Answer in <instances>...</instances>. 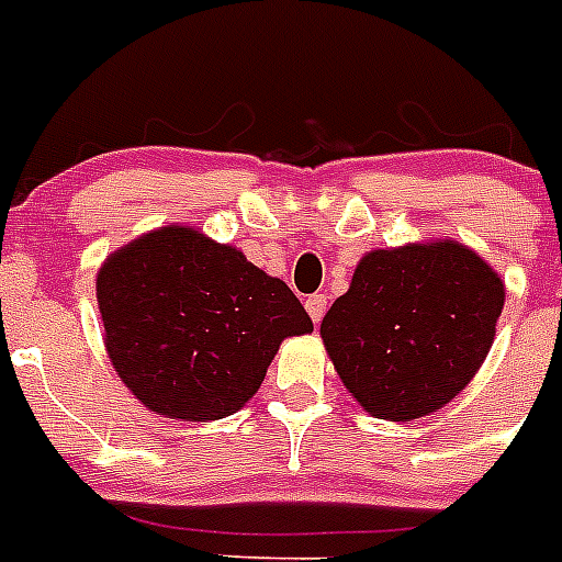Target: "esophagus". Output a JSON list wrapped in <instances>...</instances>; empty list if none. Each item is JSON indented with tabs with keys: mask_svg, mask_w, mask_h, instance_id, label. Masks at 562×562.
Segmentation results:
<instances>
[{
	"mask_svg": "<svg viewBox=\"0 0 562 562\" xmlns=\"http://www.w3.org/2000/svg\"><path fill=\"white\" fill-rule=\"evenodd\" d=\"M306 312H310V317L315 321V324H321V317H324L326 312V295L315 292V295L306 297Z\"/></svg>",
	"mask_w": 562,
	"mask_h": 562,
	"instance_id": "34e87169",
	"label": "esophagus"
}]
</instances>
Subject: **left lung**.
I'll return each instance as SVG.
<instances>
[{
  "label": "left lung",
  "instance_id": "obj_1",
  "mask_svg": "<svg viewBox=\"0 0 562 562\" xmlns=\"http://www.w3.org/2000/svg\"><path fill=\"white\" fill-rule=\"evenodd\" d=\"M504 310V281L456 241L374 250L321 337L369 414L411 422L448 405L481 369Z\"/></svg>",
  "mask_w": 562,
  "mask_h": 562
}]
</instances>
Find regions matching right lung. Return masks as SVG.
Returning a JSON list of instances; mask_svg holds the SVG:
<instances>
[{
	"label": "right lung",
	"mask_w": 562,
	"mask_h": 562,
	"mask_svg": "<svg viewBox=\"0 0 562 562\" xmlns=\"http://www.w3.org/2000/svg\"><path fill=\"white\" fill-rule=\"evenodd\" d=\"M98 306L126 389L186 422L236 414L281 340L312 331L281 278L191 227H162L112 252L98 272Z\"/></svg>",
	"instance_id": "1"
}]
</instances>
